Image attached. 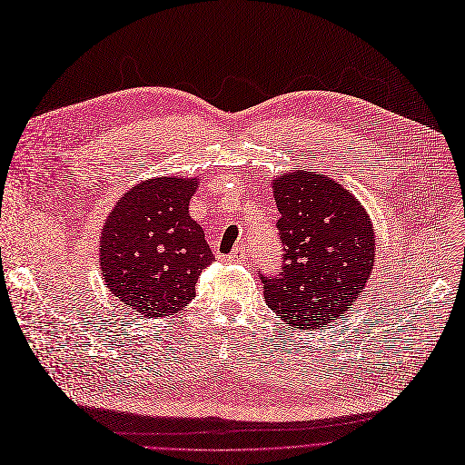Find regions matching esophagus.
Instances as JSON below:
<instances>
[{
	"mask_svg": "<svg viewBox=\"0 0 465 465\" xmlns=\"http://www.w3.org/2000/svg\"><path fill=\"white\" fill-rule=\"evenodd\" d=\"M245 254H247V251L243 249V247H235L233 251H232V254L228 256V262H241L245 258Z\"/></svg>",
	"mask_w": 465,
	"mask_h": 465,
	"instance_id": "1",
	"label": "esophagus"
}]
</instances>
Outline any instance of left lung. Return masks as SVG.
Here are the masks:
<instances>
[{"mask_svg":"<svg viewBox=\"0 0 465 465\" xmlns=\"http://www.w3.org/2000/svg\"><path fill=\"white\" fill-rule=\"evenodd\" d=\"M272 188L285 254L277 275L260 277L266 304L300 331L332 325L371 279L372 220L350 190L312 169L281 174Z\"/></svg>","mask_w":465,"mask_h":465,"instance_id":"1","label":"left lung"}]
</instances>
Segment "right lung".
Segmentation results:
<instances>
[{"instance_id": "obj_1", "label": "right lung", "mask_w": 465, "mask_h": 465, "mask_svg": "<svg viewBox=\"0 0 465 465\" xmlns=\"http://www.w3.org/2000/svg\"><path fill=\"white\" fill-rule=\"evenodd\" d=\"M199 178L153 176L121 195L100 232V270L119 304L140 317H169L195 298L214 262L190 216Z\"/></svg>"}]
</instances>
